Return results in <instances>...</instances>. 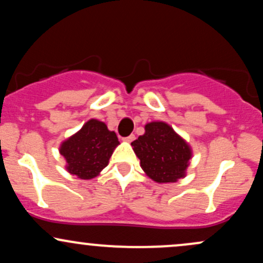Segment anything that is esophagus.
<instances>
[{
  "label": "esophagus",
  "instance_id": "esophagus-1",
  "mask_svg": "<svg viewBox=\"0 0 263 263\" xmlns=\"http://www.w3.org/2000/svg\"><path fill=\"white\" fill-rule=\"evenodd\" d=\"M122 140L125 142H132L135 140V135H129V136H127V137H123Z\"/></svg>",
  "mask_w": 263,
  "mask_h": 263
}]
</instances>
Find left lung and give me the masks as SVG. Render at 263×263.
<instances>
[{"instance_id":"left-lung-1","label":"left lung","mask_w":263,"mask_h":263,"mask_svg":"<svg viewBox=\"0 0 263 263\" xmlns=\"http://www.w3.org/2000/svg\"><path fill=\"white\" fill-rule=\"evenodd\" d=\"M144 129L131 144L147 176L158 183H174L185 176L192 158L189 144L164 122L147 123Z\"/></svg>"}]
</instances>
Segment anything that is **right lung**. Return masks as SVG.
I'll use <instances>...</instances> for the list:
<instances>
[{
  "label": "right lung",
  "instance_id": "obj_1",
  "mask_svg": "<svg viewBox=\"0 0 263 263\" xmlns=\"http://www.w3.org/2000/svg\"><path fill=\"white\" fill-rule=\"evenodd\" d=\"M120 142L114 131L98 120H90L79 132L63 142L60 155L65 158L66 171L81 179H91L108 164Z\"/></svg>",
  "mask_w": 263,
  "mask_h": 263
}]
</instances>
